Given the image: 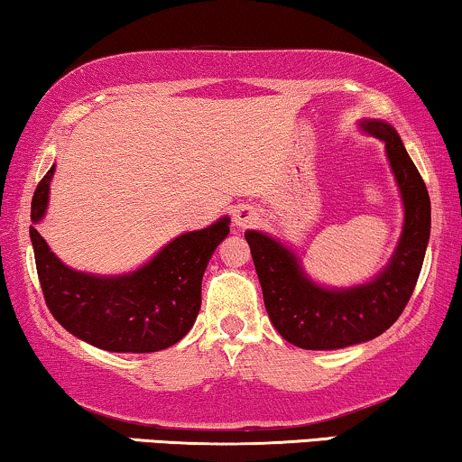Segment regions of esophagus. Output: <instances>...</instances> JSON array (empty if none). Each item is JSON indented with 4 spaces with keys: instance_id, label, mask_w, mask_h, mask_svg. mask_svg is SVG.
Returning a JSON list of instances; mask_svg holds the SVG:
<instances>
[{
    "instance_id": "1",
    "label": "esophagus",
    "mask_w": 462,
    "mask_h": 462,
    "mask_svg": "<svg viewBox=\"0 0 462 462\" xmlns=\"http://www.w3.org/2000/svg\"><path fill=\"white\" fill-rule=\"evenodd\" d=\"M258 220V214L252 206H237L236 212H233V223H236V226H239V229H248V226H252Z\"/></svg>"
}]
</instances>
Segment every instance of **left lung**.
Here are the masks:
<instances>
[{
	"instance_id": "left-lung-1",
	"label": "left lung",
	"mask_w": 462,
	"mask_h": 462,
	"mask_svg": "<svg viewBox=\"0 0 462 462\" xmlns=\"http://www.w3.org/2000/svg\"><path fill=\"white\" fill-rule=\"evenodd\" d=\"M362 128L384 143L406 210L395 254L376 280L349 290L321 288L302 273L299 258L280 242L258 231H245L264 309L275 330L300 349H343L376 338L406 309L425 261L431 231L425 180L389 124L372 119Z\"/></svg>"
}]
</instances>
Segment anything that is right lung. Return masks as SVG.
<instances>
[{"label": "right lung", "mask_w": 462, "mask_h": 462, "mask_svg": "<svg viewBox=\"0 0 462 462\" xmlns=\"http://www.w3.org/2000/svg\"><path fill=\"white\" fill-rule=\"evenodd\" d=\"M52 174L54 166L35 189L33 223L46 214ZM29 233L43 299L65 330L105 351L153 353L179 343L195 324L201 307V277L229 233V218L176 237L143 269L119 277L69 269L50 252L35 225Z\"/></svg>", "instance_id": "obj_1"}]
</instances>
